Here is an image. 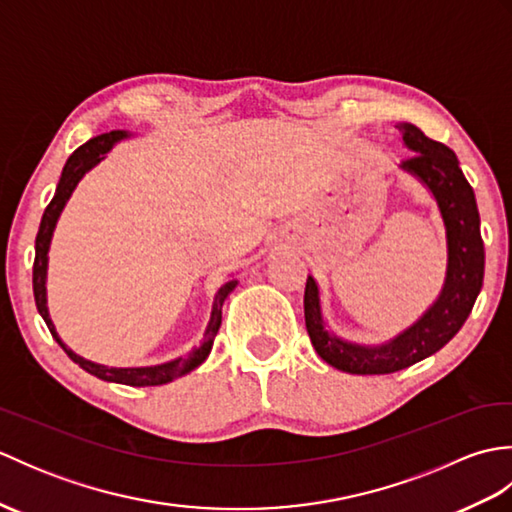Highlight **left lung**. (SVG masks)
Wrapping results in <instances>:
<instances>
[{
    "mask_svg": "<svg viewBox=\"0 0 512 512\" xmlns=\"http://www.w3.org/2000/svg\"><path fill=\"white\" fill-rule=\"evenodd\" d=\"M396 127L407 149L413 151L402 160L400 169L416 176L438 202L447 231V275L433 306L411 328L383 345L350 343L325 330L319 286L314 277H308L303 310L310 341L325 363L347 374H394L442 350L469 319L484 281L480 211L458 156L447 145L424 136L416 125L400 123Z\"/></svg>",
    "mask_w": 512,
    "mask_h": 512,
    "instance_id": "left-lung-1",
    "label": "left lung"
}]
</instances>
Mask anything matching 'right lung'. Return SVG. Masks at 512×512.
I'll use <instances>...</instances> for the list:
<instances>
[{
  "mask_svg": "<svg viewBox=\"0 0 512 512\" xmlns=\"http://www.w3.org/2000/svg\"><path fill=\"white\" fill-rule=\"evenodd\" d=\"M127 132H110V134H101L88 143L81 145L79 149L74 151V154L65 162V167L61 171V180L57 184V191H54V198L50 200V204L46 206V211H43L41 217V224H39V233L35 239V266H32V292H35V303H37V310L46 321L50 334L54 336V341H57L63 352L68 354L72 361L83 367L85 372L107 380V383H121V385H132V387H154V385H165L171 383L173 378H180L184 374H189L191 369H195L198 365H202L206 361V356L211 354V347H213V339L217 330H220L222 325V306H224V299L231 295L233 288L237 286V279L226 281V284L215 292V299H213V310H211V319L209 325H206L204 330V339L198 347H193V350L187 356H180L176 361H169V363H162V365H151V367H107V365H99V363H92L88 358H83L79 354H74L68 345H65L57 330H54V323L48 314V299H46V275H48V250H50V242H52V233H54V226H57L59 215L63 211L65 202L70 200L72 191L76 189V184L79 180L88 173L92 167L99 165V162L105 158L107 151H110L118 140L127 138Z\"/></svg>",
  "mask_w": 512,
  "mask_h": 512,
  "instance_id": "right-lung-1",
  "label": "right lung"
}]
</instances>
